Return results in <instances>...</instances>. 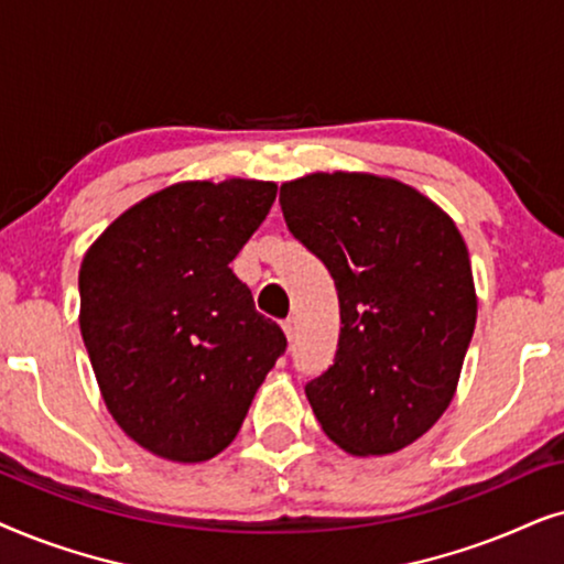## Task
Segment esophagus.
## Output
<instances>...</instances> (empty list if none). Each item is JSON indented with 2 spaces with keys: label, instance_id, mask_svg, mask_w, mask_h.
Masks as SVG:
<instances>
[{
  "label": "esophagus",
  "instance_id": "esophagus-1",
  "mask_svg": "<svg viewBox=\"0 0 564 564\" xmlns=\"http://www.w3.org/2000/svg\"><path fill=\"white\" fill-rule=\"evenodd\" d=\"M283 333H286L289 340H296V335H299V319H296V317L283 319Z\"/></svg>",
  "mask_w": 564,
  "mask_h": 564
}]
</instances>
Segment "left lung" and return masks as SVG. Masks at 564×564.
Listing matches in <instances>:
<instances>
[{
  "label": "left lung",
  "instance_id": "left-lung-1",
  "mask_svg": "<svg viewBox=\"0 0 564 564\" xmlns=\"http://www.w3.org/2000/svg\"><path fill=\"white\" fill-rule=\"evenodd\" d=\"M281 208L340 302L335 360L306 400L348 454L400 452L456 392L477 322L467 245L415 187L360 172L291 180Z\"/></svg>",
  "mask_w": 564,
  "mask_h": 564
}]
</instances>
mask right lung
<instances>
[{
	"mask_svg": "<svg viewBox=\"0 0 564 564\" xmlns=\"http://www.w3.org/2000/svg\"><path fill=\"white\" fill-rule=\"evenodd\" d=\"M278 187L177 183L120 214L79 268V327L110 415L170 462H206L242 427L286 350L231 273Z\"/></svg>",
	"mask_w": 564,
	"mask_h": 564,
	"instance_id": "obj_1",
	"label": "right lung"
}]
</instances>
